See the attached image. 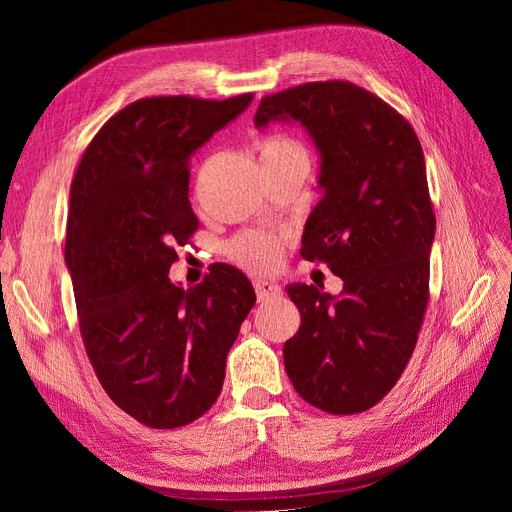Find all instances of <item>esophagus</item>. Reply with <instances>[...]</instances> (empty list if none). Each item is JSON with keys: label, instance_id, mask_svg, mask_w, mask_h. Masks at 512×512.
<instances>
[{"label": "esophagus", "instance_id": "esophagus-1", "mask_svg": "<svg viewBox=\"0 0 512 512\" xmlns=\"http://www.w3.org/2000/svg\"><path fill=\"white\" fill-rule=\"evenodd\" d=\"M254 290H256L258 301L275 299V297H280V292H282L280 286H277L275 282H269V280H254Z\"/></svg>", "mask_w": 512, "mask_h": 512}]
</instances>
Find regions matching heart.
<instances>
[{
  "label": "heart",
  "instance_id": "heart-1",
  "mask_svg": "<svg viewBox=\"0 0 512 512\" xmlns=\"http://www.w3.org/2000/svg\"><path fill=\"white\" fill-rule=\"evenodd\" d=\"M260 160L265 166L273 164H292L301 162L309 166V158L305 147L286 134H267L256 143ZM228 256L237 265L250 271H267L280 262L282 256V239L269 235V232L250 230L241 232L228 243Z\"/></svg>",
  "mask_w": 512,
  "mask_h": 512
}]
</instances>
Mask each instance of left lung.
<instances>
[{
  "mask_svg": "<svg viewBox=\"0 0 512 512\" xmlns=\"http://www.w3.org/2000/svg\"><path fill=\"white\" fill-rule=\"evenodd\" d=\"M299 121L322 156L324 192L301 256L342 277L339 297L290 284L301 327L284 344L286 374L307 404L365 412L410 361L429 303L436 213L423 147L408 119L350 81H316L260 100L254 123Z\"/></svg>",
  "mask_w": 512,
  "mask_h": 512,
  "instance_id": "8db88e82",
  "label": "left lung"
}]
</instances>
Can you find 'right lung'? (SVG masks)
I'll return each mask as SVG.
<instances>
[{"label": "right lung", "mask_w": 512, "mask_h": 512, "mask_svg": "<svg viewBox=\"0 0 512 512\" xmlns=\"http://www.w3.org/2000/svg\"><path fill=\"white\" fill-rule=\"evenodd\" d=\"M252 98L136 100L91 138L72 179L66 265L83 344L106 395L153 429L188 425L215 404L256 303L230 265L188 290L168 280L198 228L192 153Z\"/></svg>", "instance_id": "add662e5"}]
</instances>
